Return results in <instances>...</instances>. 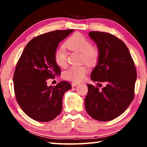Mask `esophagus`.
<instances>
[{"instance_id":"obj_1","label":"esophagus","mask_w":147,"mask_h":147,"mask_svg":"<svg viewBox=\"0 0 147 147\" xmlns=\"http://www.w3.org/2000/svg\"><path fill=\"white\" fill-rule=\"evenodd\" d=\"M78 84H79V83H78V82H72L71 86H72V87H74L77 85H78Z\"/></svg>"}]
</instances>
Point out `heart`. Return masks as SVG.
<instances>
[{
	"label": "heart",
	"instance_id": "obj_1",
	"mask_svg": "<svg viewBox=\"0 0 147 147\" xmlns=\"http://www.w3.org/2000/svg\"><path fill=\"white\" fill-rule=\"evenodd\" d=\"M65 47L71 51L80 53V60L90 65L97 61L99 51L97 47L91 45L89 39L80 33H75L67 39ZM54 60L57 65L65 67L67 65V56L63 47L57 48L54 53ZM88 69L84 65L71 66L63 73V77L66 80L73 82H80L85 78Z\"/></svg>",
	"mask_w": 147,
	"mask_h": 147
}]
</instances>
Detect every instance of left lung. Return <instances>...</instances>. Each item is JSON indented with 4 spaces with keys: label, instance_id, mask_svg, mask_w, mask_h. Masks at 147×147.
<instances>
[{
    "label": "left lung",
    "instance_id": "8db88e82",
    "mask_svg": "<svg viewBox=\"0 0 147 147\" xmlns=\"http://www.w3.org/2000/svg\"><path fill=\"white\" fill-rule=\"evenodd\" d=\"M89 36L99 51L98 63L91 72V80L107 86L99 90L98 86L88 84L85 98L86 111L100 121L113 120L127 109L134 98L137 79L135 64L124 42L113 35L91 31Z\"/></svg>",
    "mask_w": 147,
    "mask_h": 147
}]
</instances>
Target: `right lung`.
<instances>
[{
  "label": "right lung",
  "instance_id": "1",
  "mask_svg": "<svg viewBox=\"0 0 147 147\" xmlns=\"http://www.w3.org/2000/svg\"><path fill=\"white\" fill-rule=\"evenodd\" d=\"M73 30H55L33 38L17 62L13 78L15 94L21 108L34 120L51 121L62 110V98L71 85L61 81L48 86L47 81L61 73L54 60V51Z\"/></svg>",
  "mask_w": 147,
  "mask_h": 147
}]
</instances>
